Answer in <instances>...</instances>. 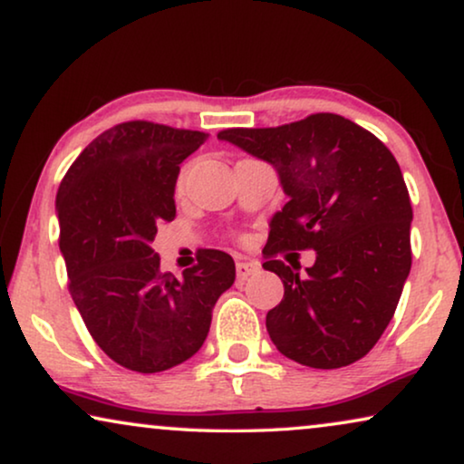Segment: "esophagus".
Returning a JSON list of instances; mask_svg holds the SVG:
<instances>
[{
	"instance_id": "34e87169",
	"label": "esophagus",
	"mask_w": 464,
	"mask_h": 464,
	"mask_svg": "<svg viewBox=\"0 0 464 464\" xmlns=\"http://www.w3.org/2000/svg\"><path fill=\"white\" fill-rule=\"evenodd\" d=\"M235 271H237V279H247L250 276H254V273L260 271V265L254 263V260H237Z\"/></svg>"
}]
</instances>
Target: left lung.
I'll list each match as a JSON object with an SVG mask.
<instances>
[{
	"label": "left lung",
	"mask_w": 464,
	"mask_h": 464,
	"mask_svg": "<svg viewBox=\"0 0 464 464\" xmlns=\"http://www.w3.org/2000/svg\"><path fill=\"white\" fill-rule=\"evenodd\" d=\"M218 139L276 168L288 195L263 250V266L284 282L282 303L266 313L273 344L319 370L362 360L387 330L412 265V206L393 153L334 113L223 130ZM306 246L316 263L304 276L272 258Z\"/></svg>",
	"instance_id": "1"
}]
</instances>
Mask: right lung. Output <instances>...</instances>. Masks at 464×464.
I'll return each mask as SVG.
<instances>
[{
    "label": "right lung",
    "mask_w": 464,
    "mask_h": 464,
    "mask_svg": "<svg viewBox=\"0 0 464 464\" xmlns=\"http://www.w3.org/2000/svg\"><path fill=\"white\" fill-rule=\"evenodd\" d=\"M206 132L126 121L102 132L56 195L69 292L96 344L123 368L153 374L193 357L212 309L235 282L227 252H199L182 277L160 271L158 227L176 217L180 164Z\"/></svg>",
    "instance_id": "1"
}]
</instances>
